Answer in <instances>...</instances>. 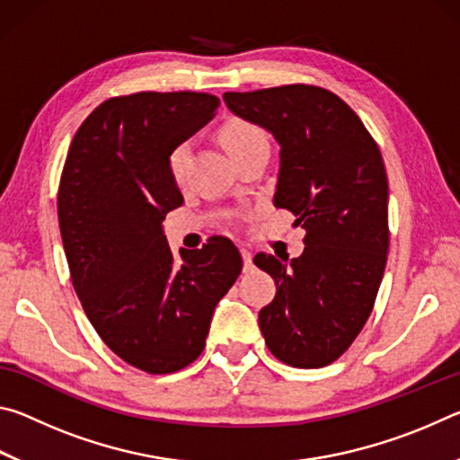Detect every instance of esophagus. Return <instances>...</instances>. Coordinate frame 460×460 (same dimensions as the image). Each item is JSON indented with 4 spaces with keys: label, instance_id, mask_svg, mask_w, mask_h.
I'll return each mask as SVG.
<instances>
[{
    "label": "esophagus",
    "instance_id": "34e87169",
    "mask_svg": "<svg viewBox=\"0 0 460 460\" xmlns=\"http://www.w3.org/2000/svg\"><path fill=\"white\" fill-rule=\"evenodd\" d=\"M241 258H243V270L252 271L253 270V255L247 249H241Z\"/></svg>",
    "mask_w": 460,
    "mask_h": 460
}]
</instances>
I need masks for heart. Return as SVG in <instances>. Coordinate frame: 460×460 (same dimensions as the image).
Wrapping results in <instances>:
<instances>
[{"label":"heart","mask_w":460,"mask_h":460,"mask_svg":"<svg viewBox=\"0 0 460 460\" xmlns=\"http://www.w3.org/2000/svg\"><path fill=\"white\" fill-rule=\"evenodd\" d=\"M219 139L229 155L243 152L245 147L253 146V144L268 142L263 129L260 126H255V123L245 121V119H231L225 123V126L219 129ZM189 158H190L189 144H178L174 150L170 152L168 170L176 182L184 181L186 166H189Z\"/></svg>","instance_id":"obj_1"}]
</instances>
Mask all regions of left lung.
Here are the masks:
<instances>
[{
  "label": "left lung",
  "mask_w": 460,
  "mask_h": 460,
  "mask_svg": "<svg viewBox=\"0 0 460 460\" xmlns=\"http://www.w3.org/2000/svg\"><path fill=\"white\" fill-rule=\"evenodd\" d=\"M233 113L279 144L274 205L306 229L300 258L258 253L276 296L260 310L271 355L292 367H324L367 323L384 278L387 174L376 139L345 101L314 84L225 93Z\"/></svg>",
  "instance_id": "8db88e82"
}]
</instances>
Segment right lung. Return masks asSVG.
<instances>
[{
  "label": "right lung",
  "instance_id": "right-lung-1",
  "mask_svg": "<svg viewBox=\"0 0 460 460\" xmlns=\"http://www.w3.org/2000/svg\"><path fill=\"white\" fill-rule=\"evenodd\" d=\"M208 93H155L101 103L68 147L58 225L75 292L123 361L162 376L205 349L217 302L243 268L227 237L170 252L162 221L182 205L168 170L178 144L215 118Z\"/></svg>",
  "mask_w": 460,
  "mask_h": 460
}]
</instances>
